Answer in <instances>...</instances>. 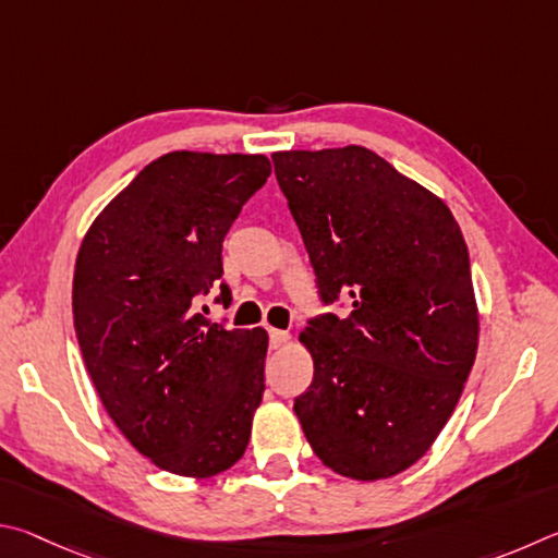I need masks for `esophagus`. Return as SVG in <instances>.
I'll use <instances>...</instances> for the list:
<instances>
[{"label": "esophagus", "instance_id": "esophagus-1", "mask_svg": "<svg viewBox=\"0 0 558 558\" xmlns=\"http://www.w3.org/2000/svg\"><path fill=\"white\" fill-rule=\"evenodd\" d=\"M291 340V336L287 333V330H279V328H269V345L274 348V350H279V348H284L287 343Z\"/></svg>", "mask_w": 558, "mask_h": 558}]
</instances>
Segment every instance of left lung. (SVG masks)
Here are the masks:
<instances>
[{"mask_svg": "<svg viewBox=\"0 0 558 558\" xmlns=\"http://www.w3.org/2000/svg\"><path fill=\"white\" fill-rule=\"evenodd\" d=\"M324 304L301 343L314 383L294 412L338 475L383 481L441 434L477 353L471 259L448 205L365 146L271 154Z\"/></svg>", "mask_w": 558, "mask_h": 558, "instance_id": "8db88e82", "label": "left lung"}]
</instances>
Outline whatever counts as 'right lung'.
Returning a JSON list of instances; mask_svg holds the SVG:
<instances>
[{
	"mask_svg": "<svg viewBox=\"0 0 558 558\" xmlns=\"http://www.w3.org/2000/svg\"><path fill=\"white\" fill-rule=\"evenodd\" d=\"M269 173L262 154H163L107 203L77 252L87 375L126 441L173 475H218L250 444L267 330L210 324L198 306L222 277L225 234ZM215 301L230 306L228 284Z\"/></svg>",
	"mask_w": 558,
	"mask_h": 558,
	"instance_id": "add662e5",
	"label": "right lung"
}]
</instances>
